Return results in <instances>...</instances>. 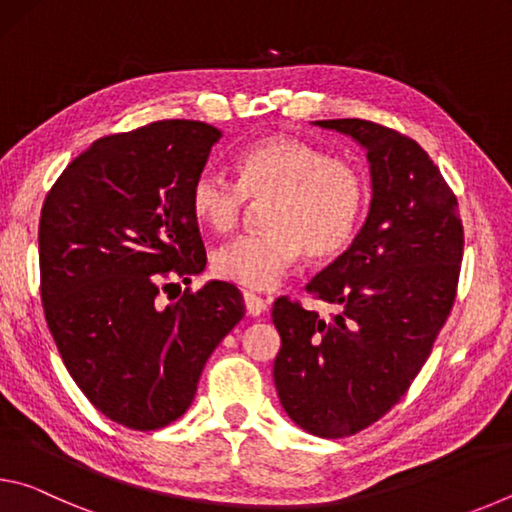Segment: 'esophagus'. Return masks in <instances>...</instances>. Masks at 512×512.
Wrapping results in <instances>:
<instances>
[{
  "mask_svg": "<svg viewBox=\"0 0 512 512\" xmlns=\"http://www.w3.org/2000/svg\"><path fill=\"white\" fill-rule=\"evenodd\" d=\"M244 302H246V311L250 316H259V314H264L266 311V300L264 298H259V296H255V293H244Z\"/></svg>",
  "mask_w": 512,
  "mask_h": 512,
  "instance_id": "1",
  "label": "esophagus"
}]
</instances>
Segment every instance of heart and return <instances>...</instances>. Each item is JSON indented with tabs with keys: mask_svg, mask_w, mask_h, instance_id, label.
Wrapping results in <instances>:
<instances>
[{
	"mask_svg": "<svg viewBox=\"0 0 512 512\" xmlns=\"http://www.w3.org/2000/svg\"><path fill=\"white\" fill-rule=\"evenodd\" d=\"M237 183L214 171L198 173L189 207L212 232L235 230L246 201L262 203L264 232L239 237L214 253L221 280L253 291L275 289L305 250L325 259L350 244L366 210L368 185L352 162L298 137L273 135L248 146L235 160Z\"/></svg>",
	"mask_w": 512,
	"mask_h": 512,
	"instance_id": "1",
	"label": "heart"
}]
</instances>
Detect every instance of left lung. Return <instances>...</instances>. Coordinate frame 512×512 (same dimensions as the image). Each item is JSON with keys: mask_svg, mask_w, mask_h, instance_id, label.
<instances>
[{"mask_svg": "<svg viewBox=\"0 0 512 512\" xmlns=\"http://www.w3.org/2000/svg\"><path fill=\"white\" fill-rule=\"evenodd\" d=\"M314 124L366 151L372 198L350 248L307 284L336 314L275 300L282 348L273 379L300 429L343 438L391 411L427 361L456 298L463 223L418 142L366 119Z\"/></svg>", "mask_w": 512, "mask_h": 512, "instance_id": "left-lung-1", "label": "left lung"}]
</instances>
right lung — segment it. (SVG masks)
<instances>
[{
    "mask_svg": "<svg viewBox=\"0 0 512 512\" xmlns=\"http://www.w3.org/2000/svg\"><path fill=\"white\" fill-rule=\"evenodd\" d=\"M219 140V128L189 119L101 137L42 205L40 293L51 336L85 397L128 429L178 420L205 361L244 318L239 289L219 280L158 302L164 280L189 284L207 264L189 192Z\"/></svg>",
    "mask_w": 512,
    "mask_h": 512,
    "instance_id": "obj_1",
    "label": "right lung"
}]
</instances>
